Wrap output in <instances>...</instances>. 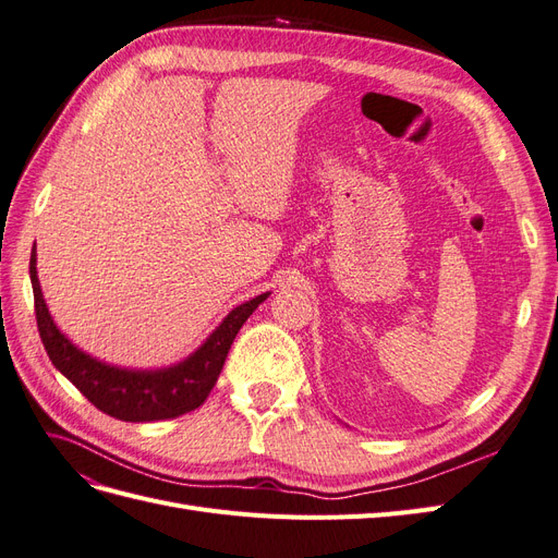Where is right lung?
Returning a JSON list of instances; mask_svg holds the SVG:
<instances>
[{
  "label": "right lung",
  "instance_id": "obj_1",
  "mask_svg": "<svg viewBox=\"0 0 558 558\" xmlns=\"http://www.w3.org/2000/svg\"><path fill=\"white\" fill-rule=\"evenodd\" d=\"M29 279L32 291H35L37 328L48 359L99 412L121 421H132V424L174 418L199 408L211 393L218 375H221L234 335L240 332L244 320L269 295L263 293L234 307L191 359L174 367L144 369L142 373V369H123L90 359L88 353L76 349L56 328L41 295L35 248H32L29 256Z\"/></svg>",
  "mask_w": 558,
  "mask_h": 558
}]
</instances>
